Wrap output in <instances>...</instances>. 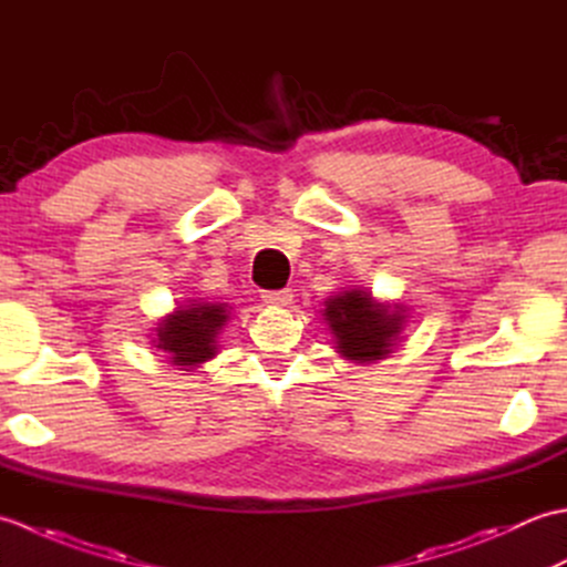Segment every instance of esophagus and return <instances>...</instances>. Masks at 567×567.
<instances>
[{"mask_svg":"<svg viewBox=\"0 0 567 567\" xmlns=\"http://www.w3.org/2000/svg\"><path fill=\"white\" fill-rule=\"evenodd\" d=\"M292 290H277V292H265L262 295V302L270 305V307H287L292 305Z\"/></svg>","mask_w":567,"mask_h":567,"instance_id":"1","label":"esophagus"}]
</instances>
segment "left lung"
<instances>
[{
	"label": "left lung",
	"mask_w": 567,
	"mask_h": 567,
	"mask_svg": "<svg viewBox=\"0 0 567 567\" xmlns=\"http://www.w3.org/2000/svg\"><path fill=\"white\" fill-rule=\"evenodd\" d=\"M321 307L336 353L355 365L378 363L404 343L409 307L380 302L368 287H343L323 299Z\"/></svg>",
	"instance_id": "left-lung-1"
}]
</instances>
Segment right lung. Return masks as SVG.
I'll use <instances>...</instances> for the list:
<instances>
[{"instance_id": "right-lung-1", "label": "right lung", "mask_w": 567, "mask_h": 567, "mask_svg": "<svg viewBox=\"0 0 567 567\" xmlns=\"http://www.w3.org/2000/svg\"><path fill=\"white\" fill-rule=\"evenodd\" d=\"M231 315L234 307L228 302H209L204 297L177 302L171 315L161 317L151 329V346L163 353L167 365L195 372L219 355V339Z\"/></svg>"}]
</instances>
